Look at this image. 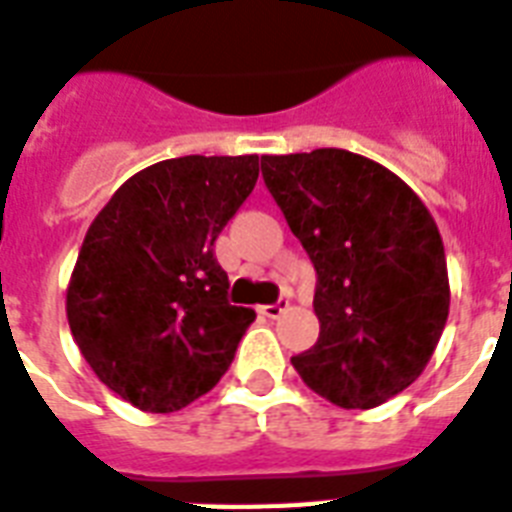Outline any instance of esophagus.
<instances>
[{"label": "esophagus", "mask_w": 512, "mask_h": 512, "mask_svg": "<svg viewBox=\"0 0 512 512\" xmlns=\"http://www.w3.org/2000/svg\"><path fill=\"white\" fill-rule=\"evenodd\" d=\"M286 309H289V302H286V299H278L276 304H265V307H260V312H263L265 317H270V320H276V317H281Z\"/></svg>", "instance_id": "1"}]
</instances>
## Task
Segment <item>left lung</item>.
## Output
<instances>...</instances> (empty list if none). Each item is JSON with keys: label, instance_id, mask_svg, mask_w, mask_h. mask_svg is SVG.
<instances>
[{"label": "left lung", "instance_id": "8db88e82", "mask_svg": "<svg viewBox=\"0 0 512 512\" xmlns=\"http://www.w3.org/2000/svg\"><path fill=\"white\" fill-rule=\"evenodd\" d=\"M263 179L317 273L320 338L291 359L341 409H375L435 354L450 309L435 218L409 184L341 148L263 156Z\"/></svg>", "mask_w": 512, "mask_h": 512}]
</instances>
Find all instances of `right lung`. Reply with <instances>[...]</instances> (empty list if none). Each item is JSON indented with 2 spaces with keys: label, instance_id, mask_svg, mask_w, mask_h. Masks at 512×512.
Listing matches in <instances>:
<instances>
[{
  "label": "right lung",
  "instance_id": "obj_1",
  "mask_svg": "<svg viewBox=\"0 0 512 512\" xmlns=\"http://www.w3.org/2000/svg\"><path fill=\"white\" fill-rule=\"evenodd\" d=\"M257 174V156L158 161L90 223L67 320L98 380L140 411L171 414L216 388L255 320L226 299L213 244Z\"/></svg>",
  "mask_w": 512,
  "mask_h": 512
}]
</instances>
